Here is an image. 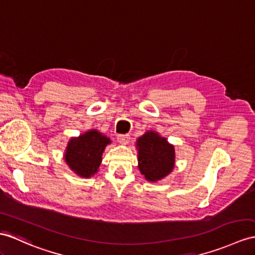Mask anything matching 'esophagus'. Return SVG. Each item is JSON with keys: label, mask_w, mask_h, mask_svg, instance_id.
I'll return each instance as SVG.
<instances>
[{"label": "esophagus", "mask_w": 255, "mask_h": 255, "mask_svg": "<svg viewBox=\"0 0 255 255\" xmlns=\"http://www.w3.org/2000/svg\"><path fill=\"white\" fill-rule=\"evenodd\" d=\"M117 139H118V141L120 142V144L127 145L128 140H129V135L128 134H120V135L117 136Z\"/></svg>", "instance_id": "obj_1"}]
</instances>
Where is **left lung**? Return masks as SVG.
Returning <instances> with one entry per match:
<instances>
[{
  "label": "left lung",
  "instance_id": "left-lung-1",
  "mask_svg": "<svg viewBox=\"0 0 255 255\" xmlns=\"http://www.w3.org/2000/svg\"><path fill=\"white\" fill-rule=\"evenodd\" d=\"M138 167L150 182L163 178L173 170L175 151L165 138L154 132H147L137 140Z\"/></svg>",
  "mask_w": 255,
  "mask_h": 255
}]
</instances>
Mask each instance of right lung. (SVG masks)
Segmentation results:
<instances>
[{"instance_id":"1","label":"right lung","mask_w":255,"mask_h":255,"mask_svg":"<svg viewBox=\"0 0 255 255\" xmlns=\"http://www.w3.org/2000/svg\"><path fill=\"white\" fill-rule=\"evenodd\" d=\"M110 139L92 129L72 138L67 147L66 162L71 170L82 177H90L97 172L102 161V153Z\"/></svg>"}]
</instances>
